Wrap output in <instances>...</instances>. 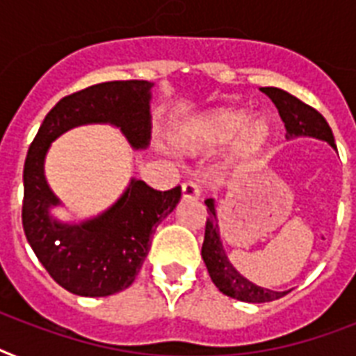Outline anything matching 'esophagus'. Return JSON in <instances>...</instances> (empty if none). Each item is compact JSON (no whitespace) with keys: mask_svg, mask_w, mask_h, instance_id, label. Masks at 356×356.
Wrapping results in <instances>:
<instances>
[{"mask_svg":"<svg viewBox=\"0 0 356 356\" xmlns=\"http://www.w3.org/2000/svg\"><path fill=\"white\" fill-rule=\"evenodd\" d=\"M181 190H183L184 200H197V197H200V186H197L194 181H186V183H183Z\"/></svg>","mask_w":356,"mask_h":356,"instance_id":"1","label":"esophagus"}]
</instances>
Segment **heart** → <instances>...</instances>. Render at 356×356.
<instances>
[{
  "instance_id": "b5f03b06",
  "label": "heart",
  "mask_w": 356,
  "mask_h": 356,
  "mask_svg": "<svg viewBox=\"0 0 356 356\" xmlns=\"http://www.w3.org/2000/svg\"><path fill=\"white\" fill-rule=\"evenodd\" d=\"M240 132L238 135L237 133ZM238 135L234 151L238 156H249L264 149L271 140V123L268 118L249 120L243 108H218L207 113L188 129L184 145L190 151H211L229 144Z\"/></svg>"
}]
</instances>
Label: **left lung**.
Instances as JSON below:
<instances>
[{"label":"left lung","instance_id":"8db88e82","mask_svg":"<svg viewBox=\"0 0 356 356\" xmlns=\"http://www.w3.org/2000/svg\"><path fill=\"white\" fill-rule=\"evenodd\" d=\"M260 90L275 103L279 116L286 127L288 140L296 138V136H312V138L325 140L327 144L337 147L329 123L316 108L309 107L307 103H303L292 94H288V92L281 90V88H275V86H266ZM205 205L207 211H209V218H207L205 240H203V248H201V257L205 260L209 275H211L218 290L229 298L245 301V303H268V301H275V299L286 296L288 292H273L268 288L257 286L234 270V266L229 262L225 249L222 245L214 200H207Z\"/></svg>","mask_w":356,"mask_h":356}]
</instances>
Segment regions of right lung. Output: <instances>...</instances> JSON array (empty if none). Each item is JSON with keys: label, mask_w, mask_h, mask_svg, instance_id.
<instances>
[{"label": "right lung", "mask_w": 356, "mask_h": 356, "mask_svg": "<svg viewBox=\"0 0 356 356\" xmlns=\"http://www.w3.org/2000/svg\"><path fill=\"white\" fill-rule=\"evenodd\" d=\"M151 86L147 81H108L63 97L47 113L27 151L25 236L53 281L75 296L105 298L133 284L149 253L151 234L181 200V186L161 192L131 179L122 197L103 214L60 223L49 216V209L60 201L47 186L44 159L53 140L85 123L116 125L134 149L147 147Z\"/></svg>", "instance_id": "1"}]
</instances>
